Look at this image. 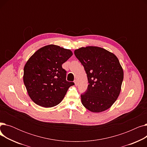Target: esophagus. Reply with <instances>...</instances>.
<instances>
[{
  "mask_svg": "<svg viewBox=\"0 0 147 147\" xmlns=\"http://www.w3.org/2000/svg\"><path fill=\"white\" fill-rule=\"evenodd\" d=\"M74 82L75 85H76V86H78V80H75L74 81Z\"/></svg>",
  "mask_w": 147,
  "mask_h": 147,
  "instance_id": "obj_1",
  "label": "esophagus"
}]
</instances>
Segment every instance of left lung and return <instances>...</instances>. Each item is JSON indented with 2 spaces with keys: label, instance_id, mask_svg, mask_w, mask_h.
<instances>
[{
  "label": "left lung",
  "instance_id": "left-lung-1",
  "mask_svg": "<svg viewBox=\"0 0 147 147\" xmlns=\"http://www.w3.org/2000/svg\"><path fill=\"white\" fill-rule=\"evenodd\" d=\"M74 54L83 65L89 83L81 95L82 104L93 113L110 109L120 95L124 75L117 57L97 46L80 48Z\"/></svg>",
  "mask_w": 147,
  "mask_h": 147
}]
</instances>
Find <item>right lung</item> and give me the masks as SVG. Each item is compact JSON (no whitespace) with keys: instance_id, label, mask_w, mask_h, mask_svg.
Wrapping results in <instances>:
<instances>
[{"instance_id":"1","label":"right lung","mask_w":147,"mask_h":147,"mask_svg":"<svg viewBox=\"0 0 147 147\" xmlns=\"http://www.w3.org/2000/svg\"><path fill=\"white\" fill-rule=\"evenodd\" d=\"M73 55L71 50L55 45L38 49L27 61L23 80L30 98L37 105L53 107L64 98L73 82L66 80L62 65Z\"/></svg>"}]
</instances>
